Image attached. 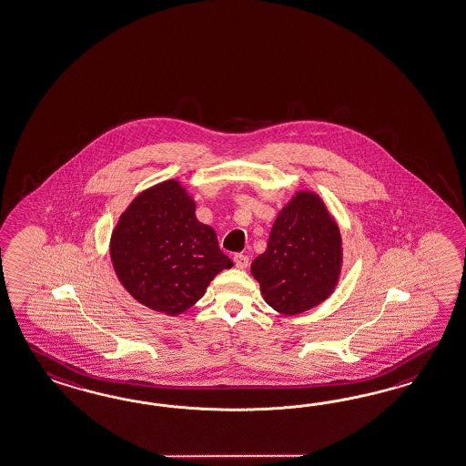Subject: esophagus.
Segmentation results:
<instances>
[{
    "instance_id": "obj_1",
    "label": "esophagus",
    "mask_w": 466,
    "mask_h": 466,
    "mask_svg": "<svg viewBox=\"0 0 466 466\" xmlns=\"http://www.w3.org/2000/svg\"><path fill=\"white\" fill-rule=\"evenodd\" d=\"M233 262L237 265V268H247L248 267V257L247 255H241V253H237L235 257H233Z\"/></svg>"
}]
</instances>
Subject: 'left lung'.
Returning <instances> with one entry per match:
<instances>
[{"label":"left lung","mask_w":466,"mask_h":466,"mask_svg":"<svg viewBox=\"0 0 466 466\" xmlns=\"http://www.w3.org/2000/svg\"><path fill=\"white\" fill-rule=\"evenodd\" d=\"M341 267L336 219L316 192L298 191L275 218L267 250L251 262V275L272 309L294 316L333 294Z\"/></svg>","instance_id":"left-lung-1"}]
</instances>
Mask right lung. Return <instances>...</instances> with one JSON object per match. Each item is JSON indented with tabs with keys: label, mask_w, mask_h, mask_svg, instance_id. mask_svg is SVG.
Wrapping results in <instances>:
<instances>
[{
	"label": "right lung",
	"mask_w": 466,
	"mask_h": 466,
	"mask_svg": "<svg viewBox=\"0 0 466 466\" xmlns=\"http://www.w3.org/2000/svg\"><path fill=\"white\" fill-rule=\"evenodd\" d=\"M109 257L127 292L168 316L192 308L216 275L233 267L176 179L145 189L128 204L111 233Z\"/></svg>",
	"instance_id": "obj_1"
}]
</instances>
